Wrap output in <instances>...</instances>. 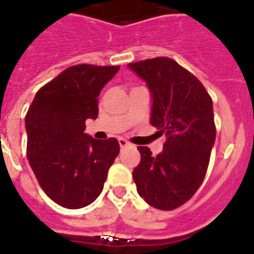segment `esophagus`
I'll use <instances>...</instances> for the list:
<instances>
[{
  "mask_svg": "<svg viewBox=\"0 0 254 254\" xmlns=\"http://www.w3.org/2000/svg\"><path fill=\"white\" fill-rule=\"evenodd\" d=\"M118 141H119V146H121V149H125L127 148V146H129V142L126 141L125 138H119Z\"/></svg>",
  "mask_w": 254,
  "mask_h": 254,
  "instance_id": "esophagus-1",
  "label": "esophagus"
}]
</instances>
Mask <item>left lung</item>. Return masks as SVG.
<instances>
[{"label": "left lung", "mask_w": 254, "mask_h": 254, "mask_svg": "<svg viewBox=\"0 0 254 254\" xmlns=\"http://www.w3.org/2000/svg\"><path fill=\"white\" fill-rule=\"evenodd\" d=\"M128 68L146 82L151 94V126L166 133L155 157L138 146L141 160L132 176L149 205L172 211L201 185L216 140L213 103L198 78L170 58L131 63Z\"/></svg>", "instance_id": "left-lung-1"}]
</instances>
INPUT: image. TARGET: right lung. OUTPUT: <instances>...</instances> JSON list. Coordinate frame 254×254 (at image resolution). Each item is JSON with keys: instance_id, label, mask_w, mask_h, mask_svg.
Masks as SVG:
<instances>
[{"instance_id": "1", "label": "right lung", "mask_w": 254, "mask_h": 254, "mask_svg": "<svg viewBox=\"0 0 254 254\" xmlns=\"http://www.w3.org/2000/svg\"><path fill=\"white\" fill-rule=\"evenodd\" d=\"M119 66H69L38 90L25 116L27 157L50 199L69 209L91 204L101 194L119 154L117 138L84 133L99 116L97 97Z\"/></svg>"}]
</instances>
